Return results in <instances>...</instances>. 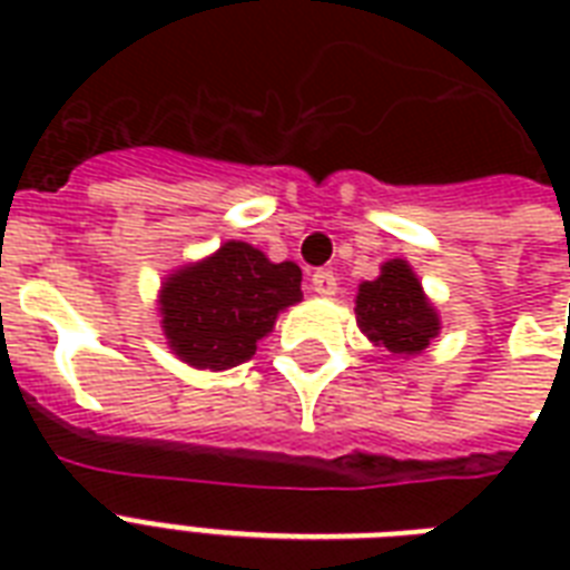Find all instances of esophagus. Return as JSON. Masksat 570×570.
<instances>
[{
  "label": "esophagus",
  "mask_w": 570,
  "mask_h": 570,
  "mask_svg": "<svg viewBox=\"0 0 570 570\" xmlns=\"http://www.w3.org/2000/svg\"><path fill=\"white\" fill-rule=\"evenodd\" d=\"M313 293L320 295H334L337 293V275L328 272V268H320V272H313Z\"/></svg>",
  "instance_id": "esophagus-1"
}]
</instances>
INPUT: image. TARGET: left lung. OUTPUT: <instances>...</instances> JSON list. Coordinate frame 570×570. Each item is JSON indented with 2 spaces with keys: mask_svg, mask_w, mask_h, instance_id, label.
Returning a JSON list of instances; mask_svg holds the SVG:
<instances>
[{
  "mask_svg": "<svg viewBox=\"0 0 570 570\" xmlns=\"http://www.w3.org/2000/svg\"><path fill=\"white\" fill-rule=\"evenodd\" d=\"M357 325L393 357L420 355L441 331V320L405 259H390L375 281L357 286Z\"/></svg>",
  "mask_w": 570,
  "mask_h": 570,
  "instance_id": "8db88e82",
  "label": "left lung"
}]
</instances>
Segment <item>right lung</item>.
Instances as JSON below:
<instances>
[{
	"instance_id": "obj_1",
	"label": "right lung",
	"mask_w": 570,
	"mask_h": 570,
	"mask_svg": "<svg viewBox=\"0 0 570 570\" xmlns=\"http://www.w3.org/2000/svg\"><path fill=\"white\" fill-rule=\"evenodd\" d=\"M302 302V268L272 263L248 242H224L213 257L165 277L159 313L168 346L197 370H230L257 352L277 313Z\"/></svg>"
}]
</instances>
